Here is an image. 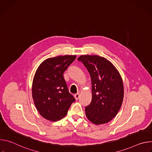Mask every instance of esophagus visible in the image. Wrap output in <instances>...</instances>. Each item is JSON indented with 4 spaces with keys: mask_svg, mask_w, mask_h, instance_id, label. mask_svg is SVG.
Segmentation results:
<instances>
[{
    "mask_svg": "<svg viewBox=\"0 0 152 152\" xmlns=\"http://www.w3.org/2000/svg\"><path fill=\"white\" fill-rule=\"evenodd\" d=\"M74 96H75V99H76V100H77L79 99V94H78V93H77V94H75Z\"/></svg>",
    "mask_w": 152,
    "mask_h": 152,
    "instance_id": "1",
    "label": "esophagus"
}]
</instances>
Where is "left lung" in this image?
Instances as JSON below:
<instances>
[{
  "label": "left lung",
  "mask_w": 152,
  "mask_h": 152,
  "mask_svg": "<svg viewBox=\"0 0 152 152\" xmlns=\"http://www.w3.org/2000/svg\"><path fill=\"white\" fill-rule=\"evenodd\" d=\"M77 61L88 71L92 84V100L85 107L88 119L95 124L110 121L121 106L124 88L121 77L114 65L97 55H82Z\"/></svg>",
  "instance_id": "8db88e82"
}]
</instances>
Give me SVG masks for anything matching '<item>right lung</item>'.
I'll use <instances>...</instances> for the list:
<instances>
[{
    "label": "right lung",
    "mask_w": 152,
    "mask_h": 152,
    "mask_svg": "<svg viewBox=\"0 0 152 152\" xmlns=\"http://www.w3.org/2000/svg\"><path fill=\"white\" fill-rule=\"evenodd\" d=\"M76 58L75 55H65L48 58L35 72L32 97L37 111L47 120L56 121L61 119L75 102L63 74Z\"/></svg>",
    "instance_id": "right-lung-1"
}]
</instances>
